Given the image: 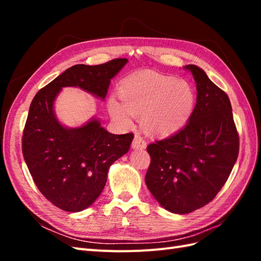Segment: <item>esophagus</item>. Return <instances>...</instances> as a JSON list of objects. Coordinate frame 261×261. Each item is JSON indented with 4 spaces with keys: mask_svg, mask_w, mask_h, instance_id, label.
Listing matches in <instances>:
<instances>
[{
    "mask_svg": "<svg viewBox=\"0 0 261 261\" xmlns=\"http://www.w3.org/2000/svg\"><path fill=\"white\" fill-rule=\"evenodd\" d=\"M147 147V142L139 135H136L132 141V148L134 149H145Z\"/></svg>",
    "mask_w": 261,
    "mask_h": 261,
    "instance_id": "esophagus-1",
    "label": "esophagus"
}]
</instances>
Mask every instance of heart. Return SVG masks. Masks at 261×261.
Masks as SVG:
<instances>
[{
    "label": "heart",
    "instance_id": "heart-1",
    "mask_svg": "<svg viewBox=\"0 0 261 261\" xmlns=\"http://www.w3.org/2000/svg\"><path fill=\"white\" fill-rule=\"evenodd\" d=\"M118 99L108 102L113 119L129 125L140 118L142 129L158 138L173 136L191 120L196 107V91L190 82L153 71H141L122 80Z\"/></svg>",
    "mask_w": 261,
    "mask_h": 261
}]
</instances>
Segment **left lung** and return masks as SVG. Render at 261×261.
<instances>
[{
  "instance_id": "8db88e82",
  "label": "left lung",
  "mask_w": 261,
  "mask_h": 261,
  "mask_svg": "<svg viewBox=\"0 0 261 261\" xmlns=\"http://www.w3.org/2000/svg\"><path fill=\"white\" fill-rule=\"evenodd\" d=\"M196 83V107L180 131L150 143L146 185L171 213L203 207L229 178L239 153V136L228 95L195 65L184 67Z\"/></svg>"
}]
</instances>
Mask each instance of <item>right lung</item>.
Here are the masks:
<instances>
[{"instance_id": "1", "label": "right lung", "mask_w": 261, "mask_h": 261, "mask_svg": "<svg viewBox=\"0 0 261 261\" xmlns=\"http://www.w3.org/2000/svg\"><path fill=\"white\" fill-rule=\"evenodd\" d=\"M125 58L66 69L33 97L22 137V152L38 190L57 207L81 212L95 202L115 160L129 151L134 135H113L92 118L77 127L65 126L55 113L63 87H80L104 99L111 80Z\"/></svg>"}]
</instances>
